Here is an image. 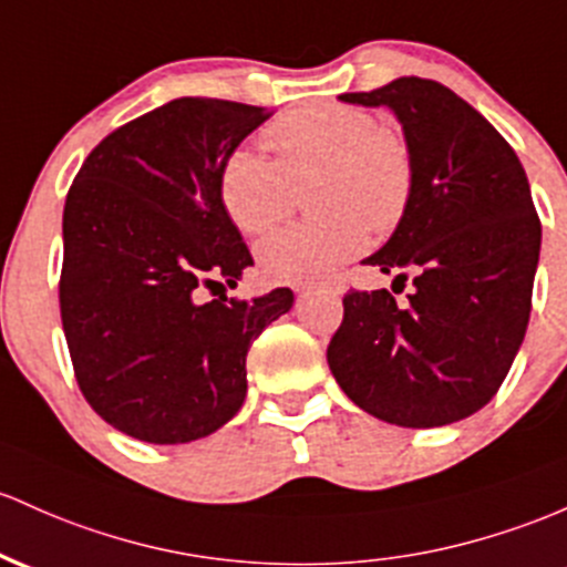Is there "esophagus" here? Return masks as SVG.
Instances as JSON below:
<instances>
[{"label":"esophagus","mask_w":567,"mask_h":567,"mask_svg":"<svg viewBox=\"0 0 567 567\" xmlns=\"http://www.w3.org/2000/svg\"><path fill=\"white\" fill-rule=\"evenodd\" d=\"M296 290H301V293H303V288H296Z\"/></svg>","instance_id":"esophagus-1"}]
</instances>
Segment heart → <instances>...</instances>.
Here are the masks:
<instances>
[{
	"instance_id": "b5f03b06",
	"label": "heart",
	"mask_w": 567,
	"mask_h": 567,
	"mask_svg": "<svg viewBox=\"0 0 567 567\" xmlns=\"http://www.w3.org/2000/svg\"><path fill=\"white\" fill-rule=\"evenodd\" d=\"M271 157L239 147L220 169V202L245 236L282 226L307 196L317 220L285 228L258 247L274 282H317L365 247L371 234L393 231L414 193V161L401 134L352 104H309L264 128Z\"/></svg>"
}]
</instances>
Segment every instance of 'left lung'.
I'll return each mask as SVG.
<instances>
[{
  "instance_id": "obj_1",
  "label": "left lung",
  "mask_w": 567,
  "mask_h": 567,
  "mask_svg": "<svg viewBox=\"0 0 567 567\" xmlns=\"http://www.w3.org/2000/svg\"><path fill=\"white\" fill-rule=\"evenodd\" d=\"M341 102L390 107L406 134L412 202L363 264L414 290L398 303L384 288H352L328 365L384 422L465 420L497 393L530 320L540 220L527 174L493 123L435 80L398 78Z\"/></svg>"
}]
</instances>
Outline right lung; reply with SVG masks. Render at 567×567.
I'll return each instance as SVG.
<instances>
[{"label":"right lung","instance_id":"add662e5","mask_svg":"<svg viewBox=\"0 0 567 567\" xmlns=\"http://www.w3.org/2000/svg\"><path fill=\"white\" fill-rule=\"evenodd\" d=\"M269 110L183 96L104 136L64 204L61 326L91 409L147 444H188L247 395V350L293 293L213 298L252 255L220 202V169Z\"/></svg>","mask_w":567,"mask_h":567}]
</instances>
